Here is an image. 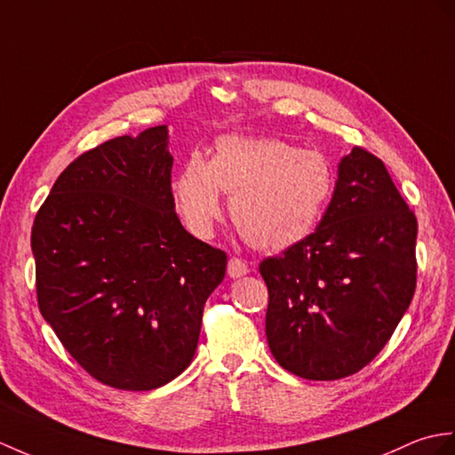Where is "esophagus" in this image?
I'll list each match as a JSON object with an SVG mask.
<instances>
[{"label": "esophagus", "instance_id": "esophagus-1", "mask_svg": "<svg viewBox=\"0 0 455 455\" xmlns=\"http://www.w3.org/2000/svg\"><path fill=\"white\" fill-rule=\"evenodd\" d=\"M227 271H228V275H230L232 279H238V277H244L250 269H248V263H246L244 259L230 258V259H228V269H227Z\"/></svg>", "mask_w": 455, "mask_h": 455}]
</instances>
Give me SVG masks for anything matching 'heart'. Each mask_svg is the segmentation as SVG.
<instances>
[{
	"label": "heart",
	"instance_id": "b5f03b06",
	"mask_svg": "<svg viewBox=\"0 0 455 455\" xmlns=\"http://www.w3.org/2000/svg\"><path fill=\"white\" fill-rule=\"evenodd\" d=\"M335 168L314 149L275 137L223 135L211 161L192 153L172 180V202L197 238L213 235L230 196L232 223L253 246L283 250L318 227L335 192Z\"/></svg>",
	"mask_w": 455,
	"mask_h": 455
}]
</instances>
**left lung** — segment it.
Returning <instances> with one entry per match:
<instances>
[{
    "label": "left lung",
    "mask_w": 455,
    "mask_h": 455,
    "mask_svg": "<svg viewBox=\"0 0 455 455\" xmlns=\"http://www.w3.org/2000/svg\"><path fill=\"white\" fill-rule=\"evenodd\" d=\"M417 217L384 163L363 147L341 158L310 236L259 263L275 361L306 379H339L382 351L417 287Z\"/></svg>",
    "instance_id": "1"
}]
</instances>
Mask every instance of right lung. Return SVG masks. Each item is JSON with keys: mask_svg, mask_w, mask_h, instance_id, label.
Returning a JSON list of instances; mask_svg holds the SVG:
<instances>
[{"mask_svg": "<svg viewBox=\"0 0 455 455\" xmlns=\"http://www.w3.org/2000/svg\"><path fill=\"white\" fill-rule=\"evenodd\" d=\"M166 125L77 156L38 209L36 297L66 351L94 379L147 392L192 363L204 306L227 253L180 223Z\"/></svg>", "mask_w": 455, "mask_h": 455, "instance_id": "add662e5", "label": "right lung"}]
</instances>
